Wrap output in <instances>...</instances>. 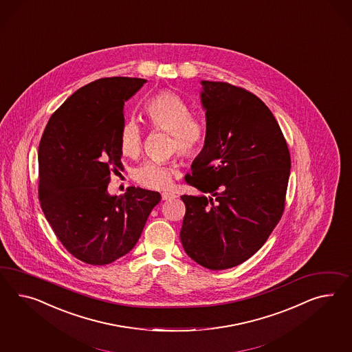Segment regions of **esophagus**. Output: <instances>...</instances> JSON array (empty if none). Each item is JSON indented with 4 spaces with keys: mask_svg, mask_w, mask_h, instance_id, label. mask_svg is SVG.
<instances>
[{
    "mask_svg": "<svg viewBox=\"0 0 352 352\" xmlns=\"http://www.w3.org/2000/svg\"><path fill=\"white\" fill-rule=\"evenodd\" d=\"M162 200H173V199H175L177 197V195H174V193H170V192H164L162 195Z\"/></svg>",
    "mask_w": 352,
    "mask_h": 352,
    "instance_id": "34e87169",
    "label": "esophagus"
}]
</instances>
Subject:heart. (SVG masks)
<instances>
[{"label":"heart","instance_id":"b5f03b06","mask_svg":"<svg viewBox=\"0 0 352 352\" xmlns=\"http://www.w3.org/2000/svg\"><path fill=\"white\" fill-rule=\"evenodd\" d=\"M144 114L155 129L169 132L170 147L182 156L190 157L200 151L205 143V126L192 118V110L181 96L162 91L153 96L144 106ZM143 133L134 119H126L122 125L119 146L124 156L137 157L142 151ZM178 170L162 162H146L133 171L134 181L151 190H166Z\"/></svg>","mask_w":352,"mask_h":352}]
</instances>
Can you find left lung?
Masks as SVG:
<instances>
[{
	"label": "left lung",
	"mask_w": 352,
	"mask_h": 352,
	"mask_svg": "<svg viewBox=\"0 0 352 352\" xmlns=\"http://www.w3.org/2000/svg\"><path fill=\"white\" fill-rule=\"evenodd\" d=\"M201 86L206 135L186 181L204 195L181 197V241L193 261L223 270L252 256L276 228L291 157L274 115L258 97L224 82Z\"/></svg>",
	"instance_id": "obj_1"
}]
</instances>
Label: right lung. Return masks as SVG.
I'll list each match as a JSON object with an SVG mask.
<instances>
[{
  "mask_svg": "<svg viewBox=\"0 0 352 352\" xmlns=\"http://www.w3.org/2000/svg\"><path fill=\"white\" fill-rule=\"evenodd\" d=\"M146 82L113 76L79 88L50 118L39 142L41 208L64 248L86 264L126 255L162 200L140 187L120 196L107 190L111 174L123 168L124 104Z\"/></svg>",
  "mask_w": 352,
  "mask_h": 352,
  "instance_id": "obj_1",
  "label": "right lung"
}]
</instances>
